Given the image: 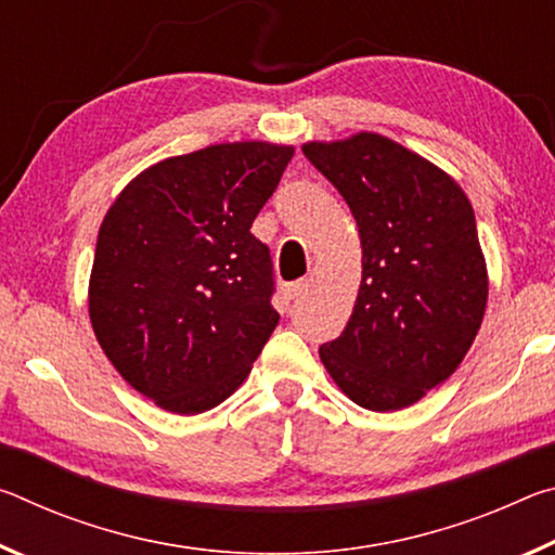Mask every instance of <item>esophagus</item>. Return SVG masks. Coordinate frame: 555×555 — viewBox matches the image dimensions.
<instances>
[{
  "mask_svg": "<svg viewBox=\"0 0 555 555\" xmlns=\"http://www.w3.org/2000/svg\"><path fill=\"white\" fill-rule=\"evenodd\" d=\"M304 291H306V281L300 279V281H291V284H284V288H281V294H284L286 300H294V298H298L300 294H304Z\"/></svg>",
  "mask_w": 555,
  "mask_h": 555,
  "instance_id": "1",
  "label": "esophagus"
}]
</instances>
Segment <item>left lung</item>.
Returning a JSON list of instances; mask_svg holds the SVG:
<instances>
[{
  "instance_id": "1",
  "label": "left lung",
  "mask_w": 555,
  "mask_h": 555,
  "mask_svg": "<svg viewBox=\"0 0 555 555\" xmlns=\"http://www.w3.org/2000/svg\"><path fill=\"white\" fill-rule=\"evenodd\" d=\"M304 154L350 205L362 244L352 315L321 362L357 406L406 409L457 370L482 325L490 281L473 205L443 168L374 131Z\"/></svg>"
}]
</instances>
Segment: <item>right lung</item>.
<instances>
[{
  "label": "right lung",
  "instance_id": "obj_1",
  "mask_svg": "<svg viewBox=\"0 0 555 555\" xmlns=\"http://www.w3.org/2000/svg\"><path fill=\"white\" fill-rule=\"evenodd\" d=\"M294 156L269 142L164 158L100 224L88 311L107 360L164 411L215 409L279 323L269 247L249 232Z\"/></svg>",
  "mask_w": 555,
  "mask_h": 555
}]
</instances>
